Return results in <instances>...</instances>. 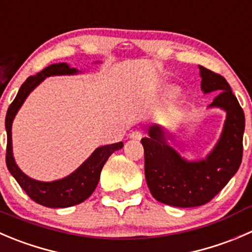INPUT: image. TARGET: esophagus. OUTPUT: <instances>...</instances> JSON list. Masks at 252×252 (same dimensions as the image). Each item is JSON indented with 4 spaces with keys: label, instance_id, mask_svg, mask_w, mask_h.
Segmentation results:
<instances>
[{
    "label": "esophagus",
    "instance_id": "1",
    "mask_svg": "<svg viewBox=\"0 0 252 252\" xmlns=\"http://www.w3.org/2000/svg\"><path fill=\"white\" fill-rule=\"evenodd\" d=\"M141 136H143V134H141V131H139V130H133L130 134H129V138L136 139V140H140Z\"/></svg>",
    "mask_w": 252,
    "mask_h": 252
}]
</instances>
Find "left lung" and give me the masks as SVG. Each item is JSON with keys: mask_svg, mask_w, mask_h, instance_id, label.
<instances>
[{"mask_svg": "<svg viewBox=\"0 0 252 252\" xmlns=\"http://www.w3.org/2000/svg\"><path fill=\"white\" fill-rule=\"evenodd\" d=\"M204 94L219 92L209 107L226 112L223 133L206 160L188 162L170 145L160 126H150L141 139L145 158V178L156 201L168 206L189 208L211 202L239 170L243 160L245 116L235 94L221 75L199 65Z\"/></svg>", "mask_w": 252, "mask_h": 252, "instance_id": "8db88e82", "label": "left lung"}]
</instances>
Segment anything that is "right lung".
Instances as JSON below:
<instances>
[{
	"mask_svg": "<svg viewBox=\"0 0 252 252\" xmlns=\"http://www.w3.org/2000/svg\"><path fill=\"white\" fill-rule=\"evenodd\" d=\"M76 72V69H70L69 65L63 63V64L50 65L34 76H29L21 86L16 98L9 104L6 114L7 167L19 183V186L23 188V191L28 194L29 198L49 208H66V207L75 206V204H80L86 201L97 187L102 167L106 161L114 151L123 148L122 141L101 146L96 149L94 154L75 172L63 180L53 181V182H40V181L32 180L31 177L24 175L14 162L13 154H12V122L18 109L23 104L24 99L45 77L51 76V75H71Z\"/></svg>",
	"mask_w": 252,
	"mask_h": 252,
	"instance_id": "1",
	"label": "right lung"
}]
</instances>
